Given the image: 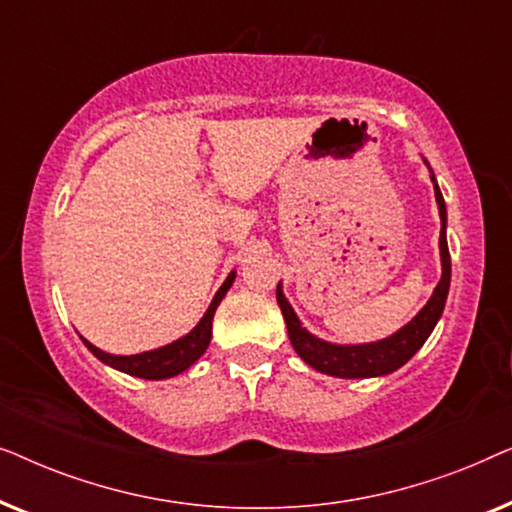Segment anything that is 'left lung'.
Here are the masks:
<instances>
[{
	"mask_svg": "<svg viewBox=\"0 0 512 512\" xmlns=\"http://www.w3.org/2000/svg\"><path fill=\"white\" fill-rule=\"evenodd\" d=\"M426 163V160H424ZM429 167V163H426ZM431 181H433V193H436L438 212H440V282L433 289L429 303L419 310L412 321H408L403 328H398L389 338L377 340V342H363V345H335V342H326L312 335L307 328L300 324L298 314L293 312L289 300H286L282 291V282L277 284V303L282 307L286 328H289V340L296 354L303 359L307 366H312L319 373L331 375V377H345V380H354V377H380L389 375L405 366L412 356L419 352V347L424 345L433 328H436L440 314L445 310L447 291H450V277H452V263H450V249H447V209L443 193L436 184V174L429 167Z\"/></svg>",
	"mask_w": 512,
	"mask_h": 512,
	"instance_id": "left-lung-1",
	"label": "left lung"
}]
</instances>
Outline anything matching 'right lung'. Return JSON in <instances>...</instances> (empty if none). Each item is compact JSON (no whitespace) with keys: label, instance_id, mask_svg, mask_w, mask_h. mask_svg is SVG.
Returning a JSON list of instances; mask_svg holds the SVG:
<instances>
[{"label":"right lung","instance_id":"add662e5","mask_svg":"<svg viewBox=\"0 0 512 512\" xmlns=\"http://www.w3.org/2000/svg\"><path fill=\"white\" fill-rule=\"evenodd\" d=\"M235 282V270L226 277V282L221 284V289L216 291V296L209 303L207 312L202 314V319L195 324L191 333H186L184 338L170 342V345L151 349V352H142V354H132V356H118V354H107L102 352L100 347H95L93 342H88L86 338L83 345H86L93 356H97L102 363L107 366L121 370V373H128L132 377H142V380H167V377H174L179 373H184L193 366L195 361L200 359L202 354L207 352L209 340H212V319L219 303L226 296L230 286Z\"/></svg>","mask_w":512,"mask_h":512}]
</instances>
